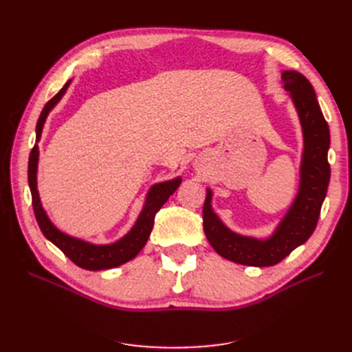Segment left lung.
<instances>
[{"label": "left lung", "mask_w": 352, "mask_h": 352, "mask_svg": "<svg viewBox=\"0 0 352 352\" xmlns=\"http://www.w3.org/2000/svg\"><path fill=\"white\" fill-rule=\"evenodd\" d=\"M285 89L289 91L300 116L304 135L301 163V184L289 211L269 239H255L238 235L228 229L211 208V190L202 208V225L214 251L233 263L254 267H269L280 263L296 247L313 235L326 198L330 166L327 151L330 145L329 126L324 120L316 92L305 76L294 70L282 73Z\"/></svg>", "instance_id": "8db88e82"}]
</instances>
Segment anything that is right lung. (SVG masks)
<instances>
[{
  "label": "right lung",
  "instance_id": "right-lung-1",
  "mask_svg": "<svg viewBox=\"0 0 352 352\" xmlns=\"http://www.w3.org/2000/svg\"><path fill=\"white\" fill-rule=\"evenodd\" d=\"M69 85H70V80L45 104L44 110L41 111V116L36 123V142L41 140L42 127H44L48 113L61 100L63 95H65V92L67 91ZM38 155H39V150H38V145L35 144L29 155L28 182L30 188V194H32V206H34L35 217L39 225V229L42 230V233H44V236L47 239H50L57 248L63 251V254H65L66 257H69L74 264L79 265V267L85 270L113 269V267H117V265H122L135 258L138 252L144 248L148 238H150L157 211L163 207V204L168 199V197L175 192L177 186L180 185V182H182V179L177 177L173 180H168V182L154 185L150 189V192H148L145 206L141 211L140 217H138L135 226L126 236L110 245H94L76 238H72L66 235V233L60 232L47 217L44 208L41 206V199L38 194V188H36Z\"/></svg>",
  "mask_w": 352,
  "mask_h": 352
}]
</instances>
